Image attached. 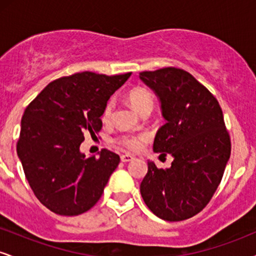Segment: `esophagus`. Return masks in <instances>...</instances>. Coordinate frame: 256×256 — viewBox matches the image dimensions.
<instances>
[{"label":"esophagus","instance_id":"1","mask_svg":"<svg viewBox=\"0 0 256 256\" xmlns=\"http://www.w3.org/2000/svg\"><path fill=\"white\" fill-rule=\"evenodd\" d=\"M120 158H122V162H128V161L134 160V156L131 154H122V156H120Z\"/></svg>","mask_w":256,"mask_h":256}]
</instances>
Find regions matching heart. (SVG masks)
<instances>
[{"label":"heart","mask_w":256,"mask_h":256,"mask_svg":"<svg viewBox=\"0 0 256 256\" xmlns=\"http://www.w3.org/2000/svg\"><path fill=\"white\" fill-rule=\"evenodd\" d=\"M128 101L130 102L132 107L140 113L146 108H152V92L146 88H134L128 92ZM113 110V102L110 101L106 104L104 113H102V119L108 120L112 116ZM148 140V134H125L118 140V142L125 148L131 149V150H138L144 146Z\"/></svg>","instance_id":"1"}]
</instances>
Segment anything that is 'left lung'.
I'll use <instances>...</instances> for the list:
<instances>
[{
  "mask_svg": "<svg viewBox=\"0 0 256 256\" xmlns=\"http://www.w3.org/2000/svg\"><path fill=\"white\" fill-rule=\"evenodd\" d=\"M140 79L154 91L166 120L156 132L152 150L173 158L166 170L148 161L140 195L160 219H189L212 198L230 158L222 110L212 94L184 70L140 72Z\"/></svg>",
  "mask_w": 256,
  "mask_h": 256,
  "instance_id": "1",
  "label": "left lung"
}]
</instances>
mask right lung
<instances>
[{
  "instance_id": "obj_1",
  "label": "right lung",
  "mask_w": 256,
  "mask_h": 256,
  "mask_svg": "<svg viewBox=\"0 0 256 256\" xmlns=\"http://www.w3.org/2000/svg\"><path fill=\"white\" fill-rule=\"evenodd\" d=\"M82 72L52 82L26 107L16 144L26 179L40 204L58 216H78L96 204L120 162L102 149L80 152L84 132L102 128L108 100L130 78Z\"/></svg>"
}]
</instances>
